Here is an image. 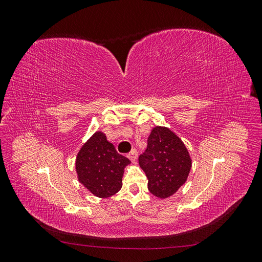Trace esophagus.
<instances>
[{
    "label": "esophagus",
    "instance_id": "34e87169",
    "mask_svg": "<svg viewBox=\"0 0 262 262\" xmlns=\"http://www.w3.org/2000/svg\"><path fill=\"white\" fill-rule=\"evenodd\" d=\"M128 157L130 158V160H131L133 163H136V162H137V158H138V152H137V149H132L131 152L128 154Z\"/></svg>",
    "mask_w": 262,
    "mask_h": 262
}]
</instances>
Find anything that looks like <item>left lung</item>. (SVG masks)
<instances>
[{"instance_id": "8db88e82", "label": "left lung", "mask_w": 262, "mask_h": 262, "mask_svg": "<svg viewBox=\"0 0 262 262\" xmlns=\"http://www.w3.org/2000/svg\"><path fill=\"white\" fill-rule=\"evenodd\" d=\"M140 167L148 179L150 193L168 198L185 184L191 169V158L182 141L164 126H155L147 139V147L139 156Z\"/></svg>"}]
</instances>
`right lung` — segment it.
<instances>
[{
  "label": "right lung",
  "instance_id": "add662e5",
  "mask_svg": "<svg viewBox=\"0 0 262 262\" xmlns=\"http://www.w3.org/2000/svg\"><path fill=\"white\" fill-rule=\"evenodd\" d=\"M129 158L119 154L104 133L96 132L82 146L76 157L78 180L99 198H108L122 187L123 169Z\"/></svg>",
  "mask_w": 262,
  "mask_h": 262
}]
</instances>
